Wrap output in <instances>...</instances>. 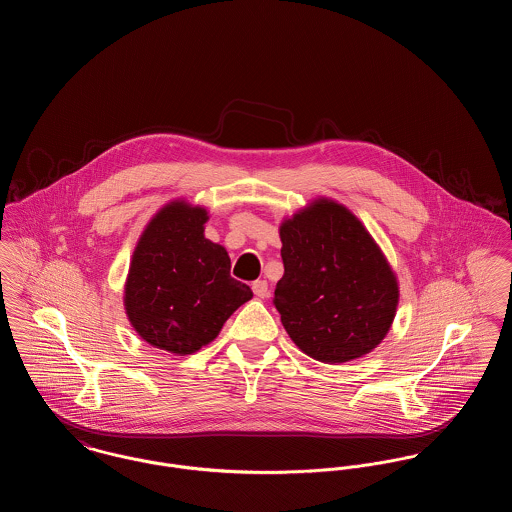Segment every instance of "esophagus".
I'll list each match as a JSON object with an SVG mask.
<instances>
[{
	"mask_svg": "<svg viewBox=\"0 0 512 512\" xmlns=\"http://www.w3.org/2000/svg\"><path fill=\"white\" fill-rule=\"evenodd\" d=\"M251 288H253V293H255L257 297H261V299L268 297L267 280H255V282L251 284Z\"/></svg>",
	"mask_w": 512,
	"mask_h": 512,
	"instance_id": "34e87169",
	"label": "esophagus"
}]
</instances>
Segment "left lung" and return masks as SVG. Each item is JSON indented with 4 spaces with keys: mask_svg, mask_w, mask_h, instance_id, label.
I'll use <instances>...</instances> for the list:
<instances>
[{
    "mask_svg": "<svg viewBox=\"0 0 512 512\" xmlns=\"http://www.w3.org/2000/svg\"><path fill=\"white\" fill-rule=\"evenodd\" d=\"M280 240L274 307L293 343L330 365L370 353L390 330L399 288L361 220L318 199L282 222Z\"/></svg>",
    "mask_w": 512,
    "mask_h": 512,
    "instance_id": "1",
    "label": "left lung"
}]
</instances>
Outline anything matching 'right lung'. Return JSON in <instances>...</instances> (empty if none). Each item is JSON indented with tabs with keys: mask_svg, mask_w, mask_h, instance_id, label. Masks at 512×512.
I'll use <instances>...</instances> for the list:
<instances>
[{
	"mask_svg": "<svg viewBox=\"0 0 512 512\" xmlns=\"http://www.w3.org/2000/svg\"><path fill=\"white\" fill-rule=\"evenodd\" d=\"M207 211L172 201L147 224L134 249L124 307L142 340L190 355L219 336L222 324L253 297L230 276L226 249L203 236Z\"/></svg>",
	"mask_w": 512,
	"mask_h": 512,
	"instance_id": "1",
	"label": "right lung"
}]
</instances>
